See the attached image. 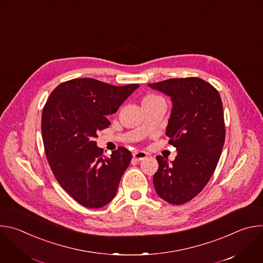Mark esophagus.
Wrapping results in <instances>:
<instances>
[{
  "label": "esophagus",
  "instance_id": "34e87169",
  "mask_svg": "<svg viewBox=\"0 0 263 263\" xmlns=\"http://www.w3.org/2000/svg\"><path fill=\"white\" fill-rule=\"evenodd\" d=\"M146 157H147V154L145 152H143V151H135L133 153V158L135 160H138V161L144 160Z\"/></svg>",
  "mask_w": 263,
  "mask_h": 263
}]
</instances>
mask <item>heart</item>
<instances>
[{
	"label": "heart",
	"mask_w": 263,
	"mask_h": 263,
	"mask_svg": "<svg viewBox=\"0 0 263 263\" xmlns=\"http://www.w3.org/2000/svg\"><path fill=\"white\" fill-rule=\"evenodd\" d=\"M161 101H164L161 97L157 96V95H146L142 98L141 100V104L142 105H146V104H153V103H157V102H161Z\"/></svg>",
	"instance_id": "obj_1"
}]
</instances>
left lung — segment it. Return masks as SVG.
Listing matches in <instances>:
<instances>
[{"mask_svg":"<svg viewBox=\"0 0 263 263\" xmlns=\"http://www.w3.org/2000/svg\"><path fill=\"white\" fill-rule=\"evenodd\" d=\"M147 85L172 100L165 134L178 151L171 163L156 157L155 191L170 204L182 205L202 192L219 160L224 142L222 103L218 91L197 77Z\"/></svg>","mask_w":263,"mask_h":263,"instance_id":"obj_1","label":"left lung"}]
</instances>
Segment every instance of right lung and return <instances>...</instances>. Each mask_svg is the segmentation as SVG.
Returning a JSON list of instances; mask_svg holds the SVG:
<instances>
[{"label":"right lung","instance_id":"obj_1","mask_svg":"<svg viewBox=\"0 0 263 263\" xmlns=\"http://www.w3.org/2000/svg\"><path fill=\"white\" fill-rule=\"evenodd\" d=\"M138 84L115 86L91 78L59 84L42 116V135L50 167L62 189L79 204L101 208L114 200L132 154L120 146L109 157L93 141L110 125Z\"/></svg>","mask_w":263,"mask_h":263}]
</instances>
